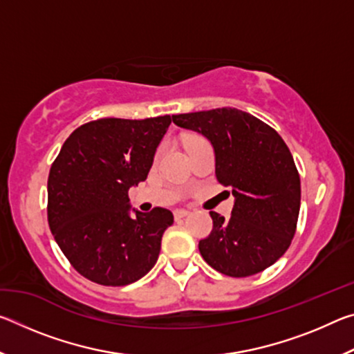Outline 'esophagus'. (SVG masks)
<instances>
[{
  "mask_svg": "<svg viewBox=\"0 0 354 354\" xmlns=\"http://www.w3.org/2000/svg\"><path fill=\"white\" fill-rule=\"evenodd\" d=\"M187 215H190V211H185V209H178V211H175V218H184Z\"/></svg>",
  "mask_w": 354,
  "mask_h": 354,
  "instance_id": "obj_1",
  "label": "esophagus"
}]
</instances>
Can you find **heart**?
<instances>
[{
  "instance_id": "1",
  "label": "heart",
  "mask_w": 354,
  "mask_h": 354,
  "mask_svg": "<svg viewBox=\"0 0 354 354\" xmlns=\"http://www.w3.org/2000/svg\"><path fill=\"white\" fill-rule=\"evenodd\" d=\"M187 140H190V139H187Z\"/></svg>"
}]
</instances>
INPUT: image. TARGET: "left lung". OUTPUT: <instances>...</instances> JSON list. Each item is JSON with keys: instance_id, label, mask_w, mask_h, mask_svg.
<instances>
[{"instance_id": "obj_1", "label": "left lung", "mask_w": 354, "mask_h": 354, "mask_svg": "<svg viewBox=\"0 0 354 354\" xmlns=\"http://www.w3.org/2000/svg\"><path fill=\"white\" fill-rule=\"evenodd\" d=\"M171 118L176 127L211 142L215 176L234 196L230 218L211 212L212 232L198 243L203 259L232 278L273 266L295 234L301 200L297 167L284 140L259 118L232 107Z\"/></svg>"}]
</instances>
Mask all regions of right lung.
<instances>
[{"mask_svg":"<svg viewBox=\"0 0 354 354\" xmlns=\"http://www.w3.org/2000/svg\"><path fill=\"white\" fill-rule=\"evenodd\" d=\"M170 123V115L95 120L70 134L51 165L50 230L71 266L93 283L128 286L158 261L173 214L133 209L128 190L147 179Z\"/></svg>","mask_w":354,"mask_h":354,"instance_id":"1","label":"right lung"}]
</instances>
